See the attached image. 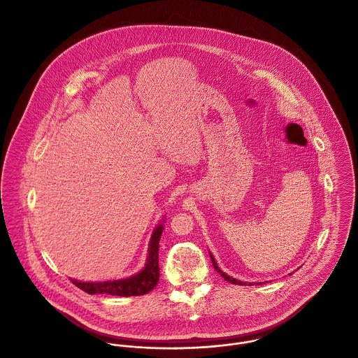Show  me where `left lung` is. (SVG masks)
<instances>
[{"mask_svg":"<svg viewBox=\"0 0 358 358\" xmlns=\"http://www.w3.org/2000/svg\"><path fill=\"white\" fill-rule=\"evenodd\" d=\"M210 257H211V261H213V265H214V268L217 269V272H220V273H221V276H222L225 280H228V282H231V283H234V285H240V286H243V285H247L245 282L238 280V279H235V278H232V276L227 275L225 272H222V271L218 268V265H217V262H215V259H214V257H213V254H211V252H210ZM248 285H252V283H248Z\"/></svg>","mask_w":358,"mask_h":358,"instance_id":"obj_1","label":"left lung"}]
</instances>
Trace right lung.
<instances>
[{
	"instance_id": "1",
	"label": "right lung",
	"mask_w": 358,
	"mask_h": 358,
	"mask_svg": "<svg viewBox=\"0 0 358 358\" xmlns=\"http://www.w3.org/2000/svg\"><path fill=\"white\" fill-rule=\"evenodd\" d=\"M162 231H164L162 225H158L154 229L150 240L145 266L138 273L126 279L107 280V282H79V280L71 279L72 283L89 294L101 293V294L129 297V296H143L151 292L159 279L158 247H159V238L162 235Z\"/></svg>"
}]
</instances>
